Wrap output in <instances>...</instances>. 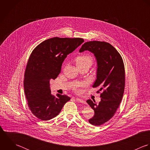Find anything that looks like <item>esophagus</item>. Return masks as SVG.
<instances>
[{
    "mask_svg": "<svg viewBox=\"0 0 150 150\" xmlns=\"http://www.w3.org/2000/svg\"><path fill=\"white\" fill-rule=\"evenodd\" d=\"M76 100L79 102V103H82V104H86V102L85 101H83V100H81V99H79V98H76Z\"/></svg>",
    "mask_w": 150,
    "mask_h": 150,
    "instance_id": "obj_1",
    "label": "esophagus"
}]
</instances>
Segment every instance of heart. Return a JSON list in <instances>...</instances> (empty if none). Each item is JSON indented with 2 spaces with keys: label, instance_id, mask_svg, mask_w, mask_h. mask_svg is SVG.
I'll use <instances>...</instances> for the list:
<instances>
[{
  "label": "heart",
  "instance_id": "heart-1",
  "mask_svg": "<svg viewBox=\"0 0 150 150\" xmlns=\"http://www.w3.org/2000/svg\"><path fill=\"white\" fill-rule=\"evenodd\" d=\"M93 62L92 57L88 54H82L77 56L75 59V63L78 67L84 66V65H89L90 66ZM86 85L85 82H82L76 85L74 87V89L76 92H79Z\"/></svg>",
  "mask_w": 150,
  "mask_h": 150
}]
</instances>
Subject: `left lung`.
Instances as JSON below:
<instances>
[{"instance_id": "left-lung-1", "label": "left lung", "mask_w": 150, "mask_h": 150, "mask_svg": "<svg viewBox=\"0 0 150 150\" xmlns=\"http://www.w3.org/2000/svg\"><path fill=\"white\" fill-rule=\"evenodd\" d=\"M85 50L93 53L97 62V79L93 88L100 87L101 101L88 100L87 103L94 111V115L89 120L94 126L108 122L115 114L124 93L125 72L123 61L115 48L109 43L90 41L85 43L79 52Z\"/></svg>"}]
</instances>
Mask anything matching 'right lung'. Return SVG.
<instances>
[{"mask_svg": "<svg viewBox=\"0 0 150 150\" xmlns=\"http://www.w3.org/2000/svg\"><path fill=\"white\" fill-rule=\"evenodd\" d=\"M83 42L79 38L55 37L42 42L30 54L25 71L24 87L28 107L38 119L48 120L54 118L70 100L66 95H52L50 80L57 78L67 55Z\"/></svg>", "mask_w": 150, "mask_h": 150, "instance_id": "add662e5", "label": "right lung"}]
</instances>
